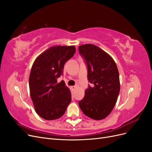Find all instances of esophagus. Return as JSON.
<instances>
[{
	"instance_id": "1",
	"label": "esophagus",
	"mask_w": 152,
	"mask_h": 152,
	"mask_svg": "<svg viewBox=\"0 0 152 152\" xmlns=\"http://www.w3.org/2000/svg\"><path fill=\"white\" fill-rule=\"evenodd\" d=\"M71 88H72V89L73 91H74L76 89V87L75 86H72Z\"/></svg>"
}]
</instances>
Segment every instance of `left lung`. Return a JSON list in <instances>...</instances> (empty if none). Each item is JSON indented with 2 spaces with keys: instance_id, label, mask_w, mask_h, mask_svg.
Returning <instances> with one entry per match:
<instances>
[{
  "instance_id": "1",
  "label": "left lung",
  "mask_w": 152,
  "mask_h": 152,
  "mask_svg": "<svg viewBox=\"0 0 152 152\" xmlns=\"http://www.w3.org/2000/svg\"><path fill=\"white\" fill-rule=\"evenodd\" d=\"M78 51L87 64L88 80L92 83L78 105L88 118L103 119L111 113L120 91L118 67L112 57L96 45H80Z\"/></svg>"
}]
</instances>
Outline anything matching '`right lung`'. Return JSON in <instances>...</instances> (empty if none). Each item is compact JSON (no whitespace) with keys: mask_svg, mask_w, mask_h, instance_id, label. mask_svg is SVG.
<instances>
[{"mask_svg":"<svg viewBox=\"0 0 152 152\" xmlns=\"http://www.w3.org/2000/svg\"><path fill=\"white\" fill-rule=\"evenodd\" d=\"M75 46H55L39 55L31 68L29 78L30 96L35 111L46 120L61 118L72 101L71 92L64 80L65 62L75 53Z\"/></svg>","mask_w":152,"mask_h":152,"instance_id":"1","label":"right lung"}]
</instances>
